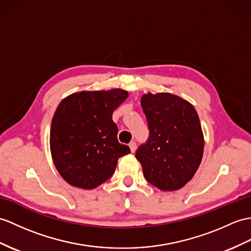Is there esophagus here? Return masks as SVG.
Segmentation results:
<instances>
[{
  "label": "esophagus",
  "instance_id": "1",
  "mask_svg": "<svg viewBox=\"0 0 251 251\" xmlns=\"http://www.w3.org/2000/svg\"><path fill=\"white\" fill-rule=\"evenodd\" d=\"M129 146H130L131 152H135V150H136V143L135 142H131Z\"/></svg>",
  "mask_w": 251,
  "mask_h": 251
}]
</instances>
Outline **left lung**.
Here are the masks:
<instances>
[{"label": "left lung", "instance_id": "1", "mask_svg": "<svg viewBox=\"0 0 251 251\" xmlns=\"http://www.w3.org/2000/svg\"><path fill=\"white\" fill-rule=\"evenodd\" d=\"M150 135L135 156L146 180L161 191L184 186L202 160L204 138L195 107L181 97L151 93L140 99Z\"/></svg>", "mask_w": 251, "mask_h": 251}]
</instances>
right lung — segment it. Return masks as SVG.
Returning a JSON list of instances; mask_svg holds the SVG:
<instances>
[{"label": "right lung", "mask_w": 251, "mask_h": 251, "mask_svg": "<svg viewBox=\"0 0 251 251\" xmlns=\"http://www.w3.org/2000/svg\"><path fill=\"white\" fill-rule=\"evenodd\" d=\"M127 96L120 88L85 90L59 103L51 124L50 149L55 167L70 185L96 188L113 176L118 158L131 152L118 142L112 118Z\"/></svg>", "instance_id": "1"}]
</instances>
